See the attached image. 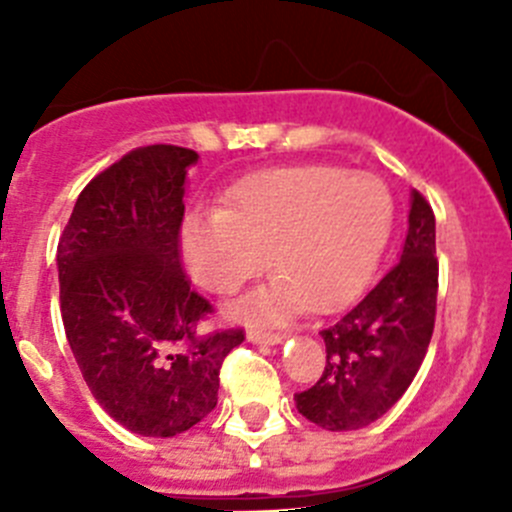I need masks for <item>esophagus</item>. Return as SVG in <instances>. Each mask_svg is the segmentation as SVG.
<instances>
[{
    "instance_id": "obj_1",
    "label": "esophagus",
    "mask_w": 512,
    "mask_h": 512,
    "mask_svg": "<svg viewBox=\"0 0 512 512\" xmlns=\"http://www.w3.org/2000/svg\"><path fill=\"white\" fill-rule=\"evenodd\" d=\"M247 339H250L252 344H270V347H275V344L285 342V334L260 332V329H250V332H247Z\"/></svg>"
}]
</instances>
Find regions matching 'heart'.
Returning a JSON list of instances; mask_svg holds the SVG:
<instances>
[{"mask_svg": "<svg viewBox=\"0 0 512 512\" xmlns=\"http://www.w3.org/2000/svg\"><path fill=\"white\" fill-rule=\"evenodd\" d=\"M391 227L394 195L379 175L294 165L240 180L223 210L188 215L180 247L190 277L213 294L235 292L270 265L277 280L227 312L285 322L307 307L317 314L349 307L369 285Z\"/></svg>", "mask_w": 512, "mask_h": 512, "instance_id": "obj_1", "label": "heart"}]
</instances>
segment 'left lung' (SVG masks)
<instances>
[{"instance_id":"obj_1","label":"left lung","mask_w":512,"mask_h":512,"mask_svg":"<svg viewBox=\"0 0 512 512\" xmlns=\"http://www.w3.org/2000/svg\"><path fill=\"white\" fill-rule=\"evenodd\" d=\"M436 218L411 190L409 232L391 267L349 314L324 329L322 379L294 394L297 411L327 431H356L381 418L414 381L436 322Z\"/></svg>"}]
</instances>
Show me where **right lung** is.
<instances>
[{
	"instance_id": "add662e5",
	"label": "right lung",
	"mask_w": 512,
	"mask_h": 512,
	"mask_svg": "<svg viewBox=\"0 0 512 512\" xmlns=\"http://www.w3.org/2000/svg\"><path fill=\"white\" fill-rule=\"evenodd\" d=\"M198 153L146 146L98 173L61 232L64 332L94 399L138 436L170 438L218 404L242 329L198 337L213 307L180 267L188 168Z\"/></svg>"
}]
</instances>
